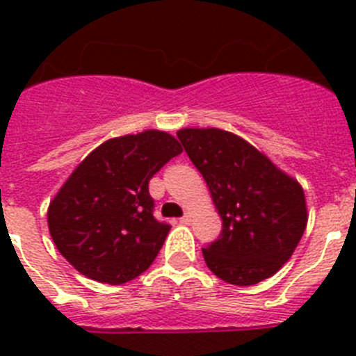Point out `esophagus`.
<instances>
[{"label": "esophagus", "mask_w": 356, "mask_h": 356, "mask_svg": "<svg viewBox=\"0 0 356 356\" xmlns=\"http://www.w3.org/2000/svg\"><path fill=\"white\" fill-rule=\"evenodd\" d=\"M180 222L181 225H191V222H193V216H191V213H185V216L180 219Z\"/></svg>", "instance_id": "esophagus-1"}]
</instances>
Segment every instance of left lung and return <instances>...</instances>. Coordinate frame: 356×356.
<instances>
[{
    "mask_svg": "<svg viewBox=\"0 0 356 356\" xmlns=\"http://www.w3.org/2000/svg\"><path fill=\"white\" fill-rule=\"evenodd\" d=\"M176 135L222 219L219 237L203 248L210 271L241 287L275 275L307 228L301 185L229 131L184 128Z\"/></svg>",
    "mask_w": 356,
    "mask_h": 356,
    "instance_id": "1",
    "label": "left lung"
}]
</instances>
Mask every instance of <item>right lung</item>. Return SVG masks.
<instances>
[{
	"label": "right lung",
	"mask_w": 356,
	"mask_h": 356,
	"mask_svg": "<svg viewBox=\"0 0 356 356\" xmlns=\"http://www.w3.org/2000/svg\"><path fill=\"white\" fill-rule=\"evenodd\" d=\"M180 153L178 140L159 130L96 147L49 203V234L62 257L102 284L121 285L143 275L171 229L153 216L147 184Z\"/></svg>",
	"instance_id": "obj_1"
}]
</instances>
